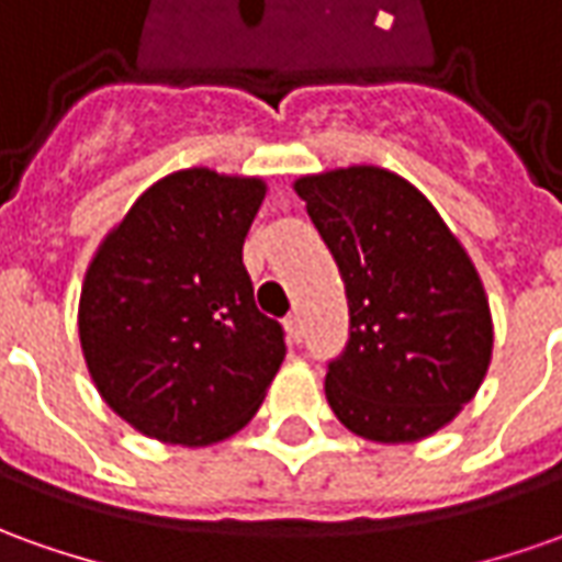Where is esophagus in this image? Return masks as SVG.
<instances>
[{"instance_id":"esophagus-1","label":"esophagus","mask_w":562,"mask_h":562,"mask_svg":"<svg viewBox=\"0 0 562 562\" xmlns=\"http://www.w3.org/2000/svg\"><path fill=\"white\" fill-rule=\"evenodd\" d=\"M285 335H289V341H292V345L301 341L304 329H301V316H297V313H289V316H285Z\"/></svg>"}]
</instances>
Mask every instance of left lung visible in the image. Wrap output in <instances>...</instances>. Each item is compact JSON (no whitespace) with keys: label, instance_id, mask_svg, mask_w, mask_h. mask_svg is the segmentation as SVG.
<instances>
[{"label":"left lung","instance_id":"8db88e82","mask_svg":"<svg viewBox=\"0 0 562 562\" xmlns=\"http://www.w3.org/2000/svg\"><path fill=\"white\" fill-rule=\"evenodd\" d=\"M295 193L341 270L350 338L329 362L338 422L375 442H415L480 391L492 316L480 273L437 209L375 166L297 178Z\"/></svg>","mask_w":562,"mask_h":562}]
</instances>
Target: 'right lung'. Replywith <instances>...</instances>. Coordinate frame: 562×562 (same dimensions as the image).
Instances as JSON below:
<instances>
[{
	"instance_id": "add662e5",
	"label": "right lung",
	"mask_w": 562,
	"mask_h": 562,
	"mask_svg": "<svg viewBox=\"0 0 562 562\" xmlns=\"http://www.w3.org/2000/svg\"><path fill=\"white\" fill-rule=\"evenodd\" d=\"M261 178L184 169L144 190L91 258L79 341L104 403L153 440L209 446L249 425L285 357L243 243Z\"/></svg>"
}]
</instances>
